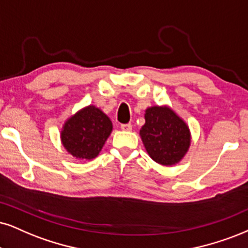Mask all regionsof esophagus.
I'll list each match as a JSON object with an SVG mask.
<instances>
[{
  "label": "esophagus",
  "instance_id": "1",
  "mask_svg": "<svg viewBox=\"0 0 248 248\" xmlns=\"http://www.w3.org/2000/svg\"><path fill=\"white\" fill-rule=\"evenodd\" d=\"M121 129L123 131H131V130H132V125H131L130 123L121 124Z\"/></svg>",
  "mask_w": 248,
  "mask_h": 248
}]
</instances>
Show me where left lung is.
<instances>
[{"instance_id": "8db88e82", "label": "left lung", "mask_w": 248, "mask_h": 248, "mask_svg": "<svg viewBox=\"0 0 248 248\" xmlns=\"http://www.w3.org/2000/svg\"><path fill=\"white\" fill-rule=\"evenodd\" d=\"M145 119L140 137L149 156L163 166H172L182 160L191 142L184 121L168 107L148 108Z\"/></svg>"}]
</instances>
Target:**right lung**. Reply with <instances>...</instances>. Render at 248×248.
Wrapping results in <instances>:
<instances>
[{
    "instance_id": "add662e5",
    "label": "right lung",
    "mask_w": 248,
    "mask_h": 248,
    "mask_svg": "<svg viewBox=\"0 0 248 248\" xmlns=\"http://www.w3.org/2000/svg\"><path fill=\"white\" fill-rule=\"evenodd\" d=\"M111 130L108 116L90 106L66 121L61 138L64 147L73 156L92 160L99 155Z\"/></svg>"
}]
</instances>
